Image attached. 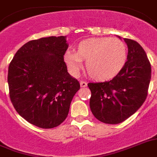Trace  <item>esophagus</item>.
<instances>
[{
    "mask_svg": "<svg viewBox=\"0 0 157 157\" xmlns=\"http://www.w3.org/2000/svg\"><path fill=\"white\" fill-rule=\"evenodd\" d=\"M80 86H81V87H86L87 86V83L85 81H80Z\"/></svg>",
    "mask_w": 157,
    "mask_h": 157,
    "instance_id": "esophagus-1",
    "label": "esophagus"
}]
</instances>
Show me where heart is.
I'll return each mask as SVG.
<instances>
[{"mask_svg": "<svg viewBox=\"0 0 157 157\" xmlns=\"http://www.w3.org/2000/svg\"><path fill=\"white\" fill-rule=\"evenodd\" d=\"M127 48L117 38H91L78 44L76 52L67 51L63 61L71 74L76 75L85 62L86 71L97 81H107L116 77L127 61Z\"/></svg>", "mask_w": 157, "mask_h": 157, "instance_id": "b5f03b06", "label": "heart"}]
</instances>
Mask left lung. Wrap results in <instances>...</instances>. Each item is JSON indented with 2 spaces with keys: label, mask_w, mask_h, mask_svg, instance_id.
<instances>
[{
  "label": "left lung",
  "mask_w": 157,
  "mask_h": 157,
  "mask_svg": "<svg viewBox=\"0 0 157 157\" xmlns=\"http://www.w3.org/2000/svg\"><path fill=\"white\" fill-rule=\"evenodd\" d=\"M128 46L126 63L113 79L90 82V106L98 120L106 124H119L142 105L148 95L151 64L138 43L124 39Z\"/></svg>",
  "instance_id": "obj_1"
}]
</instances>
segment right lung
Here are the masks:
<instances>
[{
    "label": "right lung",
    "mask_w": 157,
    "mask_h": 157,
    "mask_svg": "<svg viewBox=\"0 0 157 157\" xmlns=\"http://www.w3.org/2000/svg\"><path fill=\"white\" fill-rule=\"evenodd\" d=\"M65 36L31 40L17 52L9 66V97L27 121L43 128L59 125L68 115L80 84L67 72Z\"/></svg>",
    "instance_id": "add662e5"
}]
</instances>
